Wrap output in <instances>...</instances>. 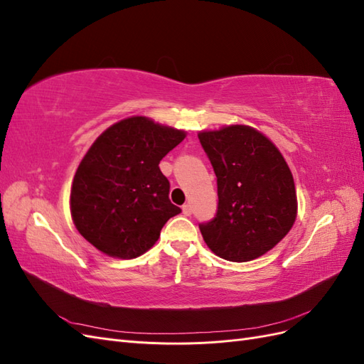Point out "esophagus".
Masks as SVG:
<instances>
[{
  "mask_svg": "<svg viewBox=\"0 0 364 364\" xmlns=\"http://www.w3.org/2000/svg\"><path fill=\"white\" fill-rule=\"evenodd\" d=\"M182 213H183L185 215H191V214H193V206H191L190 203H185V205L182 206Z\"/></svg>",
  "mask_w": 364,
  "mask_h": 364,
  "instance_id": "1",
  "label": "esophagus"
}]
</instances>
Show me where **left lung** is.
I'll use <instances>...</instances> for the list:
<instances>
[{
  "instance_id": "left-lung-1",
  "label": "left lung",
  "mask_w": 364,
  "mask_h": 364,
  "mask_svg": "<svg viewBox=\"0 0 364 364\" xmlns=\"http://www.w3.org/2000/svg\"><path fill=\"white\" fill-rule=\"evenodd\" d=\"M200 144L217 176L218 206L200 223L205 243L217 257L246 262L289 234L297 200L291 171L281 151L249 126L200 132Z\"/></svg>"
}]
</instances>
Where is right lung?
<instances>
[{
	"mask_svg": "<svg viewBox=\"0 0 364 364\" xmlns=\"http://www.w3.org/2000/svg\"><path fill=\"white\" fill-rule=\"evenodd\" d=\"M183 130L130 117L95 139L75 171L71 217L85 240L109 257L136 258L156 243L181 208L170 202L161 159Z\"/></svg>",
	"mask_w": 364,
	"mask_h": 364,
	"instance_id": "right-lung-1",
	"label": "right lung"
}]
</instances>
